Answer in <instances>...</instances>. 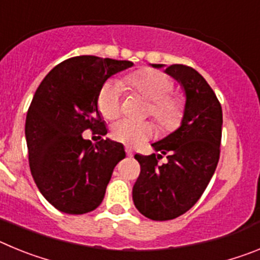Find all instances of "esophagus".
<instances>
[{
	"label": "esophagus",
	"instance_id": "1",
	"mask_svg": "<svg viewBox=\"0 0 260 260\" xmlns=\"http://www.w3.org/2000/svg\"><path fill=\"white\" fill-rule=\"evenodd\" d=\"M125 151H126V155L130 156V157H132V156L134 155V152H133V150H132V148H130V147H126Z\"/></svg>",
	"mask_w": 260,
	"mask_h": 260
}]
</instances>
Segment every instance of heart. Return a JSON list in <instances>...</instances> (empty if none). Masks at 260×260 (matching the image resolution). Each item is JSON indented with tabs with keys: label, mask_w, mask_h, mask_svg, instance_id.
<instances>
[{
	"label": "heart",
	"mask_w": 260,
	"mask_h": 260,
	"mask_svg": "<svg viewBox=\"0 0 260 260\" xmlns=\"http://www.w3.org/2000/svg\"><path fill=\"white\" fill-rule=\"evenodd\" d=\"M122 84L135 95L148 103L147 116H152L162 132H173L181 125L185 114V104L180 98L171 95L173 82L167 74L152 69H143L123 78ZM98 107L104 118L114 119L121 114V84L107 82L99 93ZM153 126L151 122H135L121 119L112 127L114 141L128 147H137L151 139Z\"/></svg>",
	"instance_id": "heart-1"
}]
</instances>
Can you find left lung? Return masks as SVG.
<instances>
[{
  "label": "left lung",
  "mask_w": 260,
  "mask_h": 260,
  "mask_svg": "<svg viewBox=\"0 0 260 260\" xmlns=\"http://www.w3.org/2000/svg\"><path fill=\"white\" fill-rule=\"evenodd\" d=\"M165 73L185 91L182 122L152 144L161 155L134 156L141 174L133 187V201L142 215L156 221L176 219L199 201L215 173L221 143L222 110L210 84L190 66L171 65ZM162 154L168 162L160 166Z\"/></svg>",
  "instance_id": "obj_1"
}]
</instances>
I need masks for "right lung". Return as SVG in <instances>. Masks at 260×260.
I'll return each instance as SVG.
<instances>
[{
	"label": "right lung",
	"instance_id": "1",
	"mask_svg": "<svg viewBox=\"0 0 260 260\" xmlns=\"http://www.w3.org/2000/svg\"><path fill=\"white\" fill-rule=\"evenodd\" d=\"M133 62L78 56L61 62L36 89L26 117L31 174L53 207L82 215L102 204L113 169L126 153L118 142L92 144L82 133L107 134L98 98L105 80ZM102 138V137H100Z\"/></svg>",
	"mask_w": 260,
	"mask_h": 260
}]
</instances>
